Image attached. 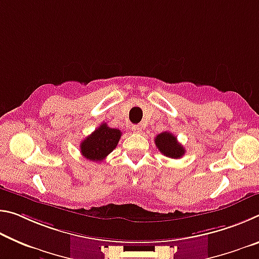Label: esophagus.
<instances>
[{"label":"esophagus","instance_id":"34e87169","mask_svg":"<svg viewBox=\"0 0 259 259\" xmlns=\"http://www.w3.org/2000/svg\"><path fill=\"white\" fill-rule=\"evenodd\" d=\"M133 131L134 133H136V134H139V133H142V128H140L139 125H133Z\"/></svg>","mask_w":259,"mask_h":259}]
</instances>
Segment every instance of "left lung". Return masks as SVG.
I'll return each instance as SVG.
<instances>
[{
  "instance_id": "obj_1",
  "label": "left lung",
  "mask_w": 259,
  "mask_h": 259,
  "mask_svg": "<svg viewBox=\"0 0 259 259\" xmlns=\"http://www.w3.org/2000/svg\"><path fill=\"white\" fill-rule=\"evenodd\" d=\"M154 142L157 150H160L163 155L171 157V159H179L185 154V148L183 147L182 144L178 143L177 138L169 131L157 135Z\"/></svg>"
}]
</instances>
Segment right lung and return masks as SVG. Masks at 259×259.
<instances>
[{
	"instance_id": "obj_1",
	"label": "right lung",
	"mask_w": 259,
	"mask_h": 259,
	"mask_svg": "<svg viewBox=\"0 0 259 259\" xmlns=\"http://www.w3.org/2000/svg\"><path fill=\"white\" fill-rule=\"evenodd\" d=\"M121 135L119 129L109 128L106 123H102L93 134L82 140L81 154L90 161H103L117 146Z\"/></svg>"
}]
</instances>
